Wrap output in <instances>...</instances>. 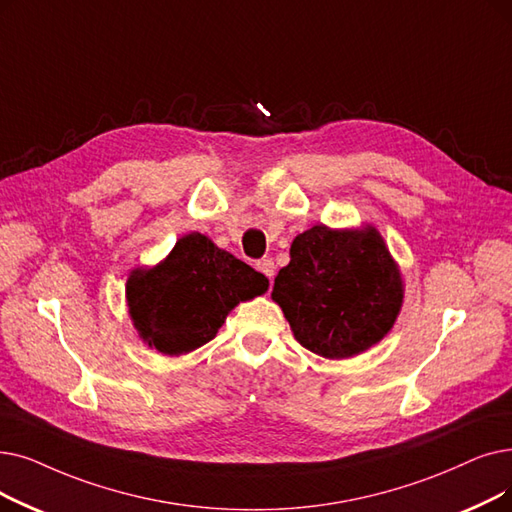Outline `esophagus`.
<instances>
[{
    "instance_id": "obj_1",
    "label": "esophagus",
    "mask_w": 512,
    "mask_h": 512,
    "mask_svg": "<svg viewBox=\"0 0 512 512\" xmlns=\"http://www.w3.org/2000/svg\"><path fill=\"white\" fill-rule=\"evenodd\" d=\"M257 270H259L263 276H268L270 282H272L274 272H276V265H274V261H272L270 257H263V259L257 261Z\"/></svg>"
}]
</instances>
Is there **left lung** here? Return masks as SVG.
<instances>
[{
  "instance_id": "1",
  "label": "left lung",
  "mask_w": 512,
  "mask_h": 512,
  "mask_svg": "<svg viewBox=\"0 0 512 512\" xmlns=\"http://www.w3.org/2000/svg\"><path fill=\"white\" fill-rule=\"evenodd\" d=\"M295 339L328 360H347L383 341L404 305V278L372 224L311 226L291 244L274 280Z\"/></svg>"
}]
</instances>
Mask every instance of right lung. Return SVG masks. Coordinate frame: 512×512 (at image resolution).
Here are the masks:
<instances>
[{"label": "right lung", "instance_id": "right-lung-1", "mask_svg": "<svg viewBox=\"0 0 512 512\" xmlns=\"http://www.w3.org/2000/svg\"><path fill=\"white\" fill-rule=\"evenodd\" d=\"M268 286L251 265L190 232L157 265L129 272L125 299L140 341L173 358L209 343L238 303Z\"/></svg>", "mask_w": 512, "mask_h": 512}]
</instances>
